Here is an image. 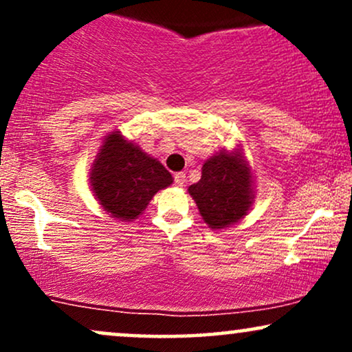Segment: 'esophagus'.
Listing matches in <instances>:
<instances>
[{
	"label": "esophagus",
	"instance_id": "obj_1",
	"mask_svg": "<svg viewBox=\"0 0 352 352\" xmlns=\"http://www.w3.org/2000/svg\"><path fill=\"white\" fill-rule=\"evenodd\" d=\"M173 182H175L177 187H184L185 182H187V177H185L184 172H179L175 173V177H173Z\"/></svg>",
	"mask_w": 352,
	"mask_h": 352
}]
</instances>
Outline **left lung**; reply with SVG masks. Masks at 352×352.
<instances>
[{
	"label": "left lung",
	"mask_w": 352,
	"mask_h": 352,
	"mask_svg": "<svg viewBox=\"0 0 352 352\" xmlns=\"http://www.w3.org/2000/svg\"><path fill=\"white\" fill-rule=\"evenodd\" d=\"M201 218L210 228L220 230L241 220L252 207V168L241 151H221L201 167V179L190 185Z\"/></svg>",
	"instance_id": "left-lung-1"
}]
</instances>
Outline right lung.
Here are the masks:
<instances>
[{
  "mask_svg": "<svg viewBox=\"0 0 352 352\" xmlns=\"http://www.w3.org/2000/svg\"><path fill=\"white\" fill-rule=\"evenodd\" d=\"M89 179L102 208L122 221L135 220L152 197L173 182L159 160L117 131L102 140Z\"/></svg>",
  "mask_w": 352,
  "mask_h": 352,
  "instance_id": "1",
  "label": "right lung"
}]
</instances>
